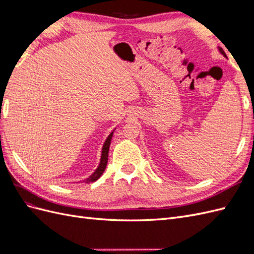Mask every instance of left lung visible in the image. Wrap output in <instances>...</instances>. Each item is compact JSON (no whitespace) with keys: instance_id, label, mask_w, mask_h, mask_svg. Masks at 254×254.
<instances>
[{"instance_id":"left-lung-1","label":"left lung","mask_w":254,"mask_h":254,"mask_svg":"<svg viewBox=\"0 0 254 254\" xmlns=\"http://www.w3.org/2000/svg\"><path fill=\"white\" fill-rule=\"evenodd\" d=\"M218 50H219V52H220V53H221V54H222V55H224V56H225V57H227V56H226V54H225V52H224V51H222V49H220V48H218Z\"/></svg>"}]
</instances>
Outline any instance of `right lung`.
I'll return each mask as SVG.
<instances>
[{
  "mask_svg": "<svg viewBox=\"0 0 254 254\" xmlns=\"http://www.w3.org/2000/svg\"><path fill=\"white\" fill-rule=\"evenodd\" d=\"M113 131H114V130H113ZM113 131L108 135V137H107L104 145H103L101 161H99V164H98L97 168L94 171L93 174H92L91 176H89L88 178L84 180V182H86V183L96 181L99 178V177L103 175V173L105 172V168L107 166V162H108V153H109V147H110V144H111V139H112V135H113Z\"/></svg>",
  "mask_w": 254,
  "mask_h": 254,
  "instance_id": "add662e5",
  "label": "right lung"
}]
</instances>
